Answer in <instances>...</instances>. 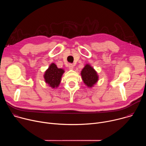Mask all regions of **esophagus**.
<instances>
[{
    "label": "esophagus",
    "instance_id": "esophagus-1",
    "mask_svg": "<svg viewBox=\"0 0 146 146\" xmlns=\"http://www.w3.org/2000/svg\"><path fill=\"white\" fill-rule=\"evenodd\" d=\"M68 67H69V69L70 70H73V68H74V66H73V64H69V65H68Z\"/></svg>",
    "mask_w": 146,
    "mask_h": 146
}]
</instances>
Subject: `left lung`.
I'll list each match as a JSON object with an SVG mask.
<instances>
[{"mask_svg": "<svg viewBox=\"0 0 146 146\" xmlns=\"http://www.w3.org/2000/svg\"><path fill=\"white\" fill-rule=\"evenodd\" d=\"M81 75L85 84L90 88L94 86L98 80V76L96 72L88 64H87L82 69Z\"/></svg>", "mask_w": 146, "mask_h": 146, "instance_id": "1", "label": "left lung"}]
</instances>
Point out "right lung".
<instances>
[{
  "label": "right lung",
  "instance_id": "1",
  "mask_svg": "<svg viewBox=\"0 0 146 146\" xmlns=\"http://www.w3.org/2000/svg\"><path fill=\"white\" fill-rule=\"evenodd\" d=\"M64 72V69L58 68L55 64H51L44 75L46 82L52 88L58 87Z\"/></svg>",
  "mask_w": 146,
  "mask_h": 146
}]
</instances>
